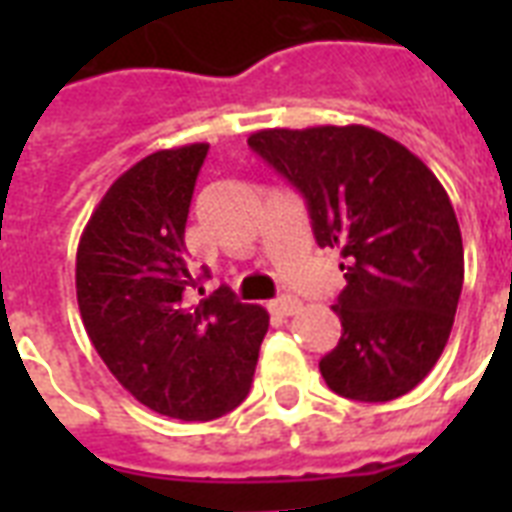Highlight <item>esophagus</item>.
Here are the masks:
<instances>
[{"instance_id": "34e87169", "label": "esophagus", "mask_w": 512, "mask_h": 512, "mask_svg": "<svg viewBox=\"0 0 512 512\" xmlns=\"http://www.w3.org/2000/svg\"><path fill=\"white\" fill-rule=\"evenodd\" d=\"M271 313H276V316H295V313H300V300L297 297H281V300H273L271 305Z\"/></svg>"}]
</instances>
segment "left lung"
<instances>
[{
  "mask_svg": "<svg viewBox=\"0 0 512 512\" xmlns=\"http://www.w3.org/2000/svg\"><path fill=\"white\" fill-rule=\"evenodd\" d=\"M247 143L303 193L319 247L345 260L332 305L342 337L319 364L329 388L366 404L417 388L444 353L465 279L444 185L364 124L257 130Z\"/></svg>",
  "mask_w": 512,
  "mask_h": 512,
  "instance_id": "8db88e82",
  "label": "left lung"
}]
</instances>
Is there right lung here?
Returning a JSON list of instances; mask_svg holds the SVG:
<instances>
[{
	"instance_id": "obj_1",
	"label": "right lung",
	"mask_w": 512,
	"mask_h": 512,
	"mask_svg": "<svg viewBox=\"0 0 512 512\" xmlns=\"http://www.w3.org/2000/svg\"><path fill=\"white\" fill-rule=\"evenodd\" d=\"M207 143L167 148L119 175L84 225L76 300L108 372L140 404L172 420L207 422L247 398L268 311L228 287H199L185 220ZM207 276V273H204Z\"/></svg>"
}]
</instances>
